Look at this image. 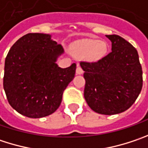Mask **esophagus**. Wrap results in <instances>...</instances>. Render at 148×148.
I'll return each instance as SVG.
<instances>
[{"label":"esophagus","instance_id":"34e87169","mask_svg":"<svg viewBox=\"0 0 148 148\" xmlns=\"http://www.w3.org/2000/svg\"><path fill=\"white\" fill-rule=\"evenodd\" d=\"M76 73L77 75H81L83 73V70L82 69V67L80 66L79 65H77V70H76Z\"/></svg>","mask_w":148,"mask_h":148}]
</instances>
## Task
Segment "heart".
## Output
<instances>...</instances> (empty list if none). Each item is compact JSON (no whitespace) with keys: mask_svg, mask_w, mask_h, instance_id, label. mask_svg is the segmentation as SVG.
I'll return each instance as SVG.
<instances>
[{"mask_svg":"<svg viewBox=\"0 0 148 148\" xmlns=\"http://www.w3.org/2000/svg\"><path fill=\"white\" fill-rule=\"evenodd\" d=\"M71 51L77 57H82L94 62L102 59L107 53L108 46L104 41L92 38H82L71 44Z\"/></svg>","mask_w":148,"mask_h":148,"instance_id":"b5f03b06","label":"heart"}]
</instances>
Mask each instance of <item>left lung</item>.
<instances>
[{
	"instance_id": "obj_1",
	"label": "left lung",
	"mask_w": 148,
	"mask_h": 148,
	"mask_svg": "<svg viewBox=\"0 0 148 148\" xmlns=\"http://www.w3.org/2000/svg\"><path fill=\"white\" fill-rule=\"evenodd\" d=\"M110 53L97 62H81L86 81L84 98L101 114H116L128 110L143 88V70L137 50L119 35H106Z\"/></svg>"
}]
</instances>
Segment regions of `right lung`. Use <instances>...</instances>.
<instances>
[{"instance_id": "add662e5", "label": "right lung", "mask_w": 148, "mask_h": 148, "mask_svg": "<svg viewBox=\"0 0 148 148\" xmlns=\"http://www.w3.org/2000/svg\"><path fill=\"white\" fill-rule=\"evenodd\" d=\"M64 53L47 34H27L10 49L5 60L3 88L10 105L29 118L53 114L73 80L77 65L61 68L57 59Z\"/></svg>"}]
</instances>
